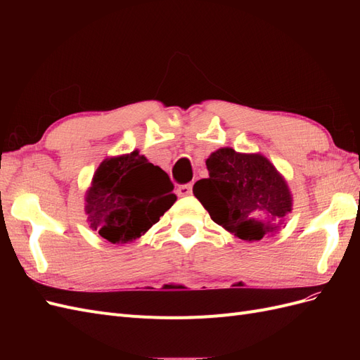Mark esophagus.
<instances>
[{"label": "esophagus", "mask_w": 360, "mask_h": 360, "mask_svg": "<svg viewBox=\"0 0 360 360\" xmlns=\"http://www.w3.org/2000/svg\"><path fill=\"white\" fill-rule=\"evenodd\" d=\"M192 193V184H181V186H179L177 189V195L179 197H188V195Z\"/></svg>", "instance_id": "esophagus-1"}]
</instances>
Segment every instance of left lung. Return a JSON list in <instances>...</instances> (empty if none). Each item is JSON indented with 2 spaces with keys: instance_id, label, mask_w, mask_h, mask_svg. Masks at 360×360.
I'll return each instance as SVG.
<instances>
[{
  "instance_id": "obj_1",
  "label": "left lung",
  "mask_w": 360,
  "mask_h": 360,
  "mask_svg": "<svg viewBox=\"0 0 360 360\" xmlns=\"http://www.w3.org/2000/svg\"><path fill=\"white\" fill-rule=\"evenodd\" d=\"M205 165L209 179L193 184V195L213 222L246 242L279 231L292 210V195L266 156L222 147L207 158Z\"/></svg>"
}]
</instances>
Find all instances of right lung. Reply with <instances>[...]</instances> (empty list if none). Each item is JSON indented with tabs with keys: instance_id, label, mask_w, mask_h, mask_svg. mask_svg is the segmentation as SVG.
<instances>
[{
	"instance_id": "right-lung-1",
	"label": "right lung",
	"mask_w": 360,
	"mask_h": 360,
	"mask_svg": "<svg viewBox=\"0 0 360 360\" xmlns=\"http://www.w3.org/2000/svg\"><path fill=\"white\" fill-rule=\"evenodd\" d=\"M168 174L138 150L106 158L85 192V213L105 242H135L177 201Z\"/></svg>"
}]
</instances>
